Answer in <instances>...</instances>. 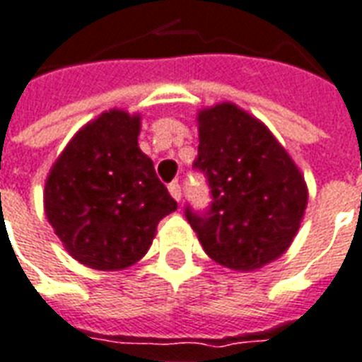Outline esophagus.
Masks as SVG:
<instances>
[{"instance_id":"esophagus-1","label":"esophagus","mask_w":362,"mask_h":362,"mask_svg":"<svg viewBox=\"0 0 362 362\" xmlns=\"http://www.w3.org/2000/svg\"><path fill=\"white\" fill-rule=\"evenodd\" d=\"M168 191H170V194L173 198H175V200H181V185L177 183V181H173V183H170L168 185Z\"/></svg>"}]
</instances>
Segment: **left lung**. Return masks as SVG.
I'll return each instance as SVG.
<instances>
[{
  "label": "left lung",
  "instance_id": "left-lung-1",
  "mask_svg": "<svg viewBox=\"0 0 362 362\" xmlns=\"http://www.w3.org/2000/svg\"><path fill=\"white\" fill-rule=\"evenodd\" d=\"M198 156L210 208H185L206 254L223 267L254 271L288 250L307 208L301 171L273 133L233 103L198 114Z\"/></svg>",
  "mask_w": 362,
  "mask_h": 362
}]
</instances>
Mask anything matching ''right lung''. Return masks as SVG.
I'll use <instances>...</instances> for the list:
<instances>
[{
  "label": "right lung",
  "instance_id": "1",
  "mask_svg": "<svg viewBox=\"0 0 362 362\" xmlns=\"http://www.w3.org/2000/svg\"><path fill=\"white\" fill-rule=\"evenodd\" d=\"M139 116L108 110L76 133L45 181V216L74 259L119 271L148 252L156 225L177 210L137 143Z\"/></svg>",
  "mask_w": 362,
  "mask_h": 362
}]
</instances>
